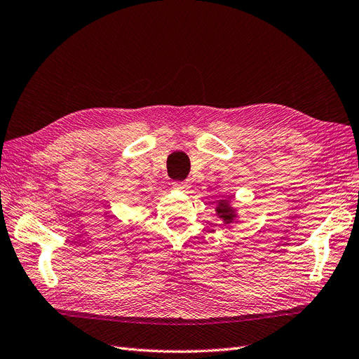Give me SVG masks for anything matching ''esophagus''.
Here are the masks:
<instances>
[{
  "label": "esophagus",
  "mask_w": 359,
  "mask_h": 359,
  "mask_svg": "<svg viewBox=\"0 0 359 359\" xmlns=\"http://www.w3.org/2000/svg\"><path fill=\"white\" fill-rule=\"evenodd\" d=\"M173 187H175L177 190H181V191H186L189 190L190 184L187 181H173Z\"/></svg>",
  "instance_id": "34e87169"
}]
</instances>
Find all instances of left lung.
Instances as JSON below:
<instances>
[{
  "label": "left lung",
  "mask_w": 359,
  "mask_h": 359,
  "mask_svg": "<svg viewBox=\"0 0 359 359\" xmlns=\"http://www.w3.org/2000/svg\"><path fill=\"white\" fill-rule=\"evenodd\" d=\"M217 214L220 215V219L224 220V223H232L235 219V211L227 201H220L219 206H217Z\"/></svg>",
  "instance_id": "1"
}]
</instances>
